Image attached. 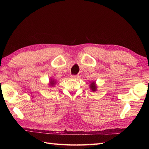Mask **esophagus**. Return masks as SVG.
Here are the masks:
<instances>
[{"label": "esophagus", "mask_w": 149, "mask_h": 149, "mask_svg": "<svg viewBox=\"0 0 149 149\" xmlns=\"http://www.w3.org/2000/svg\"><path fill=\"white\" fill-rule=\"evenodd\" d=\"M71 78L73 79H78L79 78V75H72Z\"/></svg>", "instance_id": "1"}]
</instances>
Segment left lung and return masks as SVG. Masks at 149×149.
<instances>
[{"instance_id": "left-lung-1", "label": "left lung", "mask_w": 149, "mask_h": 149, "mask_svg": "<svg viewBox=\"0 0 149 149\" xmlns=\"http://www.w3.org/2000/svg\"><path fill=\"white\" fill-rule=\"evenodd\" d=\"M90 88L93 91H95L96 90V86L94 82H93L91 84H90Z\"/></svg>"}]
</instances>
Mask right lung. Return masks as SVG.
<instances>
[{"instance_id": "1", "label": "right lung", "mask_w": 149, "mask_h": 149, "mask_svg": "<svg viewBox=\"0 0 149 149\" xmlns=\"http://www.w3.org/2000/svg\"><path fill=\"white\" fill-rule=\"evenodd\" d=\"M50 83H50V85L52 86H54V84H55V81H53V80H51Z\"/></svg>"}]
</instances>
